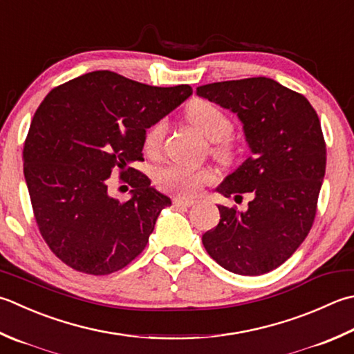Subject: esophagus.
<instances>
[{
	"mask_svg": "<svg viewBox=\"0 0 354 354\" xmlns=\"http://www.w3.org/2000/svg\"><path fill=\"white\" fill-rule=\"evenodd\" d=\"M173 204H175L176 207H190L195 204V201L189 199V198H175L173 199Z\"/></svg>",
	"mask_w": 354,
	"mask_h": 354,
	"instance_id": "34e87169",
	"label": "esophagus"
}]
</instances>
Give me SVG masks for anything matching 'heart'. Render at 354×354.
Masks as SVG:
<instances>
[{"label":"heart","instance_id":"1","mask_svg":"<svg viewBox=\"0 0 354 354\" xmlns=\"http://www.w3.org/2000/svg\"><path fill=\"white\" fill-rule=\"evenodd\" d=\"M185 116L196 130H199L207 140L214 144L213 153L221 161H230L234 156L233 145L225 138L232 133L233 122L223 109L216 104L195 100L185 109ZM167 122L164 120L156 121L150 126L144 136V149L149 153H156L161 149ZM213 173L209 169H189L181 165H167L156 171L155 181L162 190L176 195H193L207 183H212Z\"/></svg>","mask_w":354,"mask_h":354}]
</instances>
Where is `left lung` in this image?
<instances>
[{
  "mask_svg": "<svg viewBox=\"0 0 354 354\" xmlns=\"http://www.w3.org/2000/svg\"><path fill=\"white\" fill-rule=\"evenodd\" d=\"M196 93L236 113L250 150L216 192L253 196L245 212L218 205L219 224L203 234V244L228 272H272L313 225L327 162L319 118L306 96L266 76L212 82Z\"/></svg>",
  "mask_w": 354,
  "mask_h": 354,
  "instance_id": "obj_1",
  "label": "left lung"
}]
</instances>
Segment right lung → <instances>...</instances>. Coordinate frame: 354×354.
Instances as JSON below:
<instances>
[{
	"label": "right lung",
	"instance_id": "obj_1",
	"mask_svg": "<svg viewBox=\"0 0 354 354\" xmlns=\"http://www.w3.org/2000/svg\"><path fill=\"white\" fill-rule=\"evenodd\" d=\"M192 93L187 84L155 87L96 71L41 102L24 144V178L39 232L64 264L110 274L144 250L171 201L131 164L142 159L145 130ZM116 171L132 185L124 203L108 192Z\"/></svg>",
	"mask_w": 354,
	"mask_h": 354
}]
</instances>
